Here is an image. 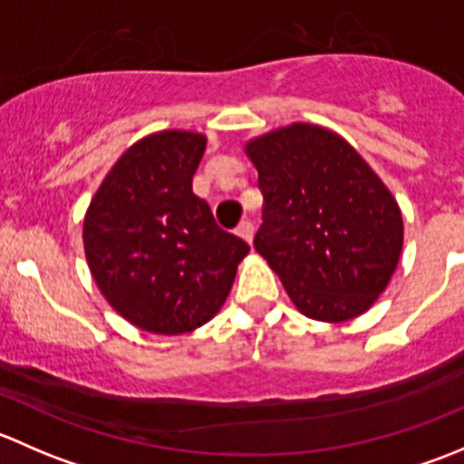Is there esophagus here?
<instances>
[{"label": "esophagus", "instance_id": "34e87169", "mask_svg": "<svg viewBox=\"0 0 464 464\" xmlns=\"http://www.w3.org/2000/svg\"><path fill=\"white\" fill-rule=\"evenodd\" d=\"M254 231H256V227H254V222H249V219H245V222H240V227L236 228L237 236H240L242 240L249 242V245H251V240H254Z\"/></svg>", "mask_w": 464, "mask_h": 464}]
</instances>
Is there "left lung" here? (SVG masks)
<instances>
[{
  "mask_svg": "<svg viewBox=\"0 0 464 464\" xmlns=\"http://www.w3.org/2000/svg\"><path fill=\"white\" fill-rule=\"evenodd\" d=\"M265 198L256 251L294 305L316 321L363 314L404 242L400 206L348 141L294 123L246 145Z\"/></svg>",
  "mask_w": 464,
  "mask_h": 464,
  "instance_id": "1",
  "label": "left lung"
}]
</instances>
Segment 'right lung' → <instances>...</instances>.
I'll list each match as a JSON object with an SVG mask.
<instances>
[{
	"mask_svg": "<svg viewBox=\"0 0 464 464\" xmlns=\"http://www.w3.org/2000/svg\"><path fill=\"white\" fill-rule=\"evenodd\" d=\"M206 139L159 132L134 143L85 215V256L111 307L154 334H184L213 319L231 292L242 237L218 227L193 193Z\"/></svg>",
	"mask_w": 464,
	"mask_h": 464,
	"instance_id": "obj_1",
	"label": "right lung"
}]
</instances>
